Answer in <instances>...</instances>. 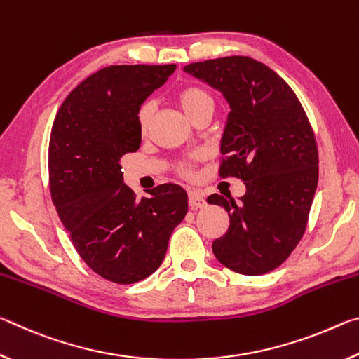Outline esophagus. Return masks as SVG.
<instances>
[{"mask_svg": "<svg viewBox=\"0 0 359 359\" xmlns=\"http://www.w3.org/2000/svg\"><path fill=\"white\" fill-rule=\"evenodd\" d=\"M188 205H190V209H193V210L204 208V205H205L204 194L196 191V190L188 191Z\"/></svg>", "mask_w": 359, "mask_h": 359, "instance_id": "1", "label": "esophagus"}]
</instances>
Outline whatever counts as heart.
I'll list each match as a JSON object with an SVG mask.
<instances>
[{
	"label": "heart",
	"mask_w": 359,
	"mask_h": 359,
	"mask_svg": "<svg viewBox=\"0 0 359 359\" xmlns=\"http://www.w3.org/2000/svg\"><path fill=\"white\" fill-rule=\"evenodd\" d=\"M177 102L182 107V111H184L188 117H191L194 112L201 111V109L214 107V96L210 95L208 88L201 87V85H188V87H184L177 93ZM151 112H154V109H151L150 102H144V104L139 107L137 125L141 131L147 130ZM179 171L182 175H190L191 174L190 163H182L179 166Z\"/></svg>",
	"instance_id": "obj_1"
}]
</instances>
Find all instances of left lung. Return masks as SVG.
<instances>
[{
    "label": "left lung",
    "mask_w": 359,
    "mask_h": 359,
    "mask_svg": "<svg viewBox=\"0 0 359 359\" xmlns=\"http://www.w3.org/2000/svg\"><path fill=\"white\" fill-rule=\"evenodd\" d=\"M185 72L220 90L231 112L222 137L218 175L236 177L247 191L239 201L210 194L229 228L212 242L217 259L244 276L274 271L299 244L318 184L313 130L290 85L248 57L187 65Z\"/></svg>",
    "instance_id": "obj_1"
}]
</instances>
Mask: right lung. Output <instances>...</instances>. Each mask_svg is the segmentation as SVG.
I'll return each mask as SVG.
<instances>
[{
    "label": "right lung",
    "instance_id": "right-lung-1",
    "mask_svg": "<svg viewBox=\"0 0 359 359\" xmlns=\"http://www.w3.org/2000/svg\"><path fill=\"white\" fill-rule=\"evenodd\" d=\"M175 65H114L66 96L48 142V185L72 245L96 274L130 285L160 267L184 220V188L163 184L141 199L123 184L120 158L141 145L137 111Z\"/></svg>",
    "mask_w": 359,
    "mask_h": 359
}]
</instances>
